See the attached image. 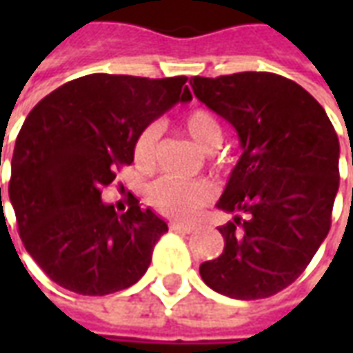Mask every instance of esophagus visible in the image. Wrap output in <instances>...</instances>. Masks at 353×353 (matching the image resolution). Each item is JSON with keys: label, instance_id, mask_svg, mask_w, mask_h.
<instances>
[{"label": "esophagus", "instance_id": "esophagus-1", "mask_svg": "<svg viewBox=\"0 0 353 353\" xmlns=\"http://www.w3.org/2000/svg\"><path fill=\"white\" fill-rule=\"evenodd\" d=\"M170 229L176 230V232H181V234H191V232L196 230V227H192V225H183V223H172Z\"/></svg>", "mask_w": 353, "mask_h": 353}]
</instances>
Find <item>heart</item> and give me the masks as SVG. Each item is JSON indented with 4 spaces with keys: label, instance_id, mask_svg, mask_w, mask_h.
I'll list each match as a JSON object with an SVG mask.
<instances>
[{
    "label": "heart",
    "instance_id": "1",
    "mask_svg": "<svg viewBox=\"0 0 353 353\" xmlns=\"http://www.w3.org/2000/svg\"><path fill=\"white\" fill-rule=\"evenodd\" d=\"M185 130L202 151H214L221 143L223 128L217 117L208 109H192L185 117ZM159 126L149 124L134 141L132 154L139 170L149 172L157 162ZM214 187L206 181H185L176 177H161L147 189V200L161 214L176 219H191L214 200Z\"/></svg>",
    "mask_w": 353,
    "mask_h": 353
}]
</instances>
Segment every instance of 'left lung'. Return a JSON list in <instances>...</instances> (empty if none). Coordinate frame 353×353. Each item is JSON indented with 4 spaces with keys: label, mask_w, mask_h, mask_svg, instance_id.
I'll return each instance as SVG.
<instances>
[{
    "label": "left lung",
    "mask_w": 353,
    "mask_h": 353,
    "mask_svg": "<svg viewBox=\"0 0 353 353\" xmlns=\"http://www.w3.org/2000/svg\"><path fill=\"white\" fill-rule=\"evenodd\" d=\"M194 96L238 132L242 154L217 208L225 250L200 265L208 288L265 299L303 274L331 229L341 145L325 109L295 81L266 72L191 77Z\"/></svg>",
    "instance_id": "obj_1"
}]
</instances>
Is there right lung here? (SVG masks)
<instances>
[{
  "label": "right lung",
  "mask_w": 353,
  "mask_h": 353,
  "mask_svg": "<svg viewBox=\"0 0 353 353\" xmlns=\"http://www.w3.org/2000/svg\"><path fill=\"white\" fill-rule=\"evenodd\" d=\"M185 83L92 73L58 87L30 111L14 143L9 200L26 252L58 285L109 295L145 274L168 225L134 196L117 214L101 189L119 166L134 162L139 132L192 100Z\"/></svg>",
  "instance_id": "obj_1"
}]
</instances>
